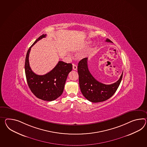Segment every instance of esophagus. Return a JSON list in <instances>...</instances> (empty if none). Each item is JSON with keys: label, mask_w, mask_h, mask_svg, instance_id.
<instances>
[{"label": "esophagus", "mask_w": 147, "mask_h": 147, "mask_svg": "<svg viewBox=\"0 0 147 147\" xmlns=\"http://www.w3.org/2000/svg\"><path fill=\"white\" fill-rule=\"evenodd\" d=\"M77 68H78V67H77V66L76 65H73V69L74 70H76Z\"/></svg>", "instance_id": "1"}]
</instances>
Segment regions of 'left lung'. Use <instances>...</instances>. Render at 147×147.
<instances>
[{
  "label": "left lung",
  "mask_w": 147,
  "mask_h": 147,
  "mask_svg": "<svg viewBox=\"0 0 147 147\" xmlns=\"http://www.w3.org/2000/svg\"><path fill=\"white\" fill-rule=\"evenodd\" d=\"M106 42H111L108 39ZM79 85L81 92L86 99L92 102H99L109 99L118 89L123 72L118 81L111 84H105L98 81L90 73L88 66V58L79 61L78 66Z\"/></svg>",
  "instance_id": "left-lung-1"
}]
</instances>
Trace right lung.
Segmentation results:
<instances>
[{
  "label": "right lung",
  "instance_id": "1",
  "mask_svg": "<svg viewBox=\"0 0 147 147\" xmlns=\"http://www.w3.org/2000/svg\"><path fill=\"white\" fill-rule=\"evenodd\" d=\"M46 36V34L39 36L29 48L25 58V72L28 86L34 96L41 100L51 101L56 99L63 92L68 74L72 71V64L59 61L51 71L45 75H37L33 72L29 65L31 48L37 41Z\"/></svg>",
  "mask_w": 147,
  "mask_h": 147
}]
</instances>
